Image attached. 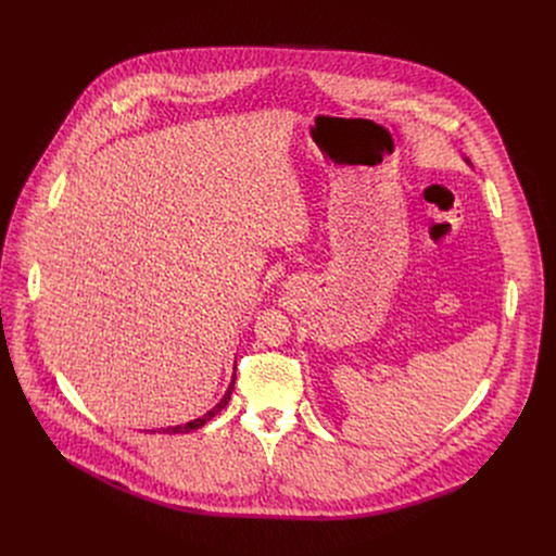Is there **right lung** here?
I'll use <instances>...</instances> for the list:
<instances>
[{"instance_id": "1", "label": "right lung", "mask_w": 556, "mask_h": 556, "mask_svg": "<svg viewBox=\"0 0 556 556\" xmlns=\"http://www.w3.org/2000/svg\"><path fill=\"white\" fill-rule=\"evenodd\" d=\"M232 384H235V376H232V382H230V387L226 389V393H224V399L211 409V412H206L202 418H198V420H193V422H187V425H180V427H167V429H161L163 433H189V431H193V429H200L202 425H206L213 416H217L226 405H228V401H230V393H232ZM157 431V433H161Z\"/></svg>"}]
</instances>
